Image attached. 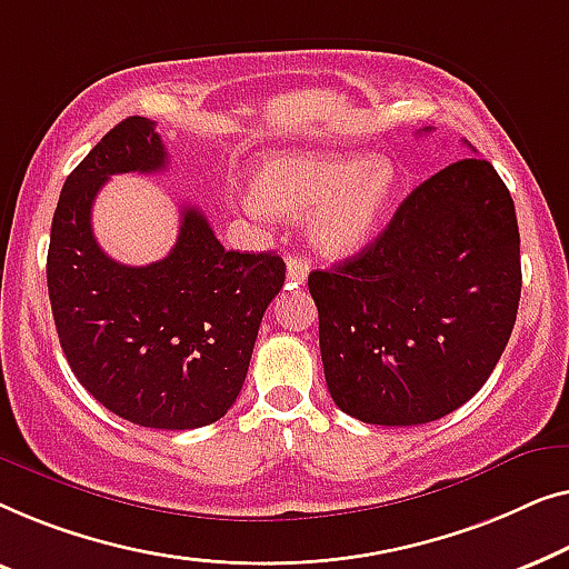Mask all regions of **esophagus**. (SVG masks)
Here are the masks:
<instances>
[{"mask_svg":"<svg viewBox=\"0 0 569 569\" xmlns=\"http://www.w3.org/2000/svg\"><path fill=\"white\" fill-rule=\"evenodd\" d=\"M309 270L311 268H309L307 260L299 258V254H288V260H286V278H288V283L301 286L303 281H307Z\"/></svg>","mask_w":569,"mask_h":569,"instance_id":"obj_1","label":"esophagus"}]
</instances>
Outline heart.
Here are the masks:
<instances>
[{"instance_id": "b5f03b06", "label": "heart", "mask_w": 569, "mask_h": 569, "mask_svg": "<svg viewBox=\"0 0 569 569\" xmlns=\"http://www.w3.org/2000/svg\"><path fill=\"white\" fill-rule=\"evenodd\" d=\"M399 172L371 154H283L258 167L260 208L309 216L311 244L325 258H350L376 237L397 201Z\"/></svg>"}]
</instances>
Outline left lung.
I'll list each match as a JSON object with an SVG mask.
<instances>
[{
    "mask_svg": "<svg viewBox=\"0 0 569 569\" xmlns=\"http://www.w3.org/2000/svg\"><path fill=\"white\" fill-rule=\"evenodd\" d=\"M309 293L327 389L342 412L422 426L459 410L498 366L521 301L506 182L482 157L443 167L371 244L309 273Z\"/></svg>",
    "mask_w": 569,
    "mask_h": 569,
    "instance_id": "1",
    "label": "left lung"
}]
</instances>
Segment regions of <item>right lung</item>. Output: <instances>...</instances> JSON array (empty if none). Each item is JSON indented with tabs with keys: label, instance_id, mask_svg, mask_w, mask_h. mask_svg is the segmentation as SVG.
I'll list each match as a JSON object with an SVG mask.
<instances>
[{
	"label": "right lung",
	"instance_id": "add662e5",
	"mask_svg": "<svg viewBox=\"0 0 569 569\" xmlns=\"http://www.w3.org/2000/svg\"><path fill=\"white\" fill-rule=\"evenodd\" d=\"M154 121L131 116L102 136L61 188L48 244V299L79 383L143 428L211 426L237 402L268 303L286 281L273 252L223 250L211 223L182 206L170 254L123 266L92 234V203L110 174L162 172Z\"/></svg>",
	"mask_w": 569,
	"mask_h": 569
}]
</instances>
